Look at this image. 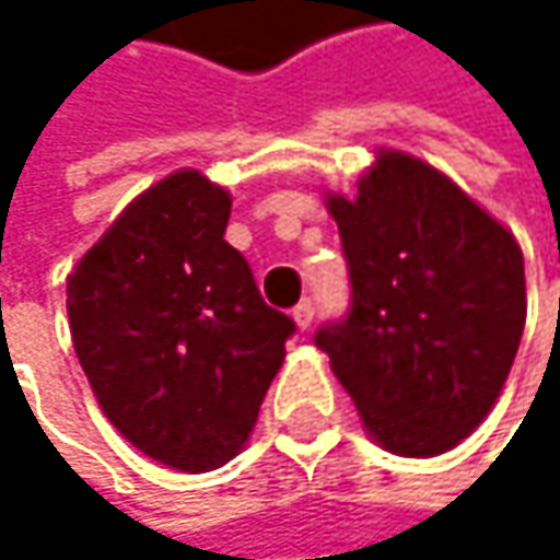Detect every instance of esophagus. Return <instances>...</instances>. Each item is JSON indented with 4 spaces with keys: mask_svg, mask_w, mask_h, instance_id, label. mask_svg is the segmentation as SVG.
I'll use <instances>...</instances> for the list:
<instances>
[{
    "mask_svg": "<svg viewBox=\"0 0 560 560\" xmlns=\"http://www.w3.org/2000/svg\"><path fill=\"white\" fill-rule=\"evenodd\" d=\"M291 317H294V324H298V330H307L311 327V320H314V304L304 298L301 304H294V311H291Z\"/></svg>",
    "mask_w": 560,
    "mask_h": 560,
    "instance_id": "1",
    "label": "esophagus"
}]
</instances>
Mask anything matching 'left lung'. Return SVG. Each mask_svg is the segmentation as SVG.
<instances>
[{"instance_id": "1", "label": "left lung", "mask_w": 560, "mask_h": 560, "mask_svg": "<svg viewBox=\"0 0 560 560\" xmlns=\"http://www.w3.org/2000/svg\"><path fill=\"white\" fill-rule=\"evenodd\" d=\"M350 311L314 334L392 454L457 447L497 405L525 327L515 236L447 174L380 152L357 197L327 194Z\"/></svg>"}]
</instances>
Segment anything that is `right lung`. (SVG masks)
<instances>
[{
    "label": "right lung",
    "instance_id": "obj_1",
    "mask_svg": "<svg viewBox=\"0 0 560 560\" xmlns=\"http://www.w3.org/2000/svg\"><path fill=\"white\" fill-rule=\"evenodd\" d=\"M230 207L200 171H174L67 279L73 350L100 408L132 447L184 474L236 457L294 334L223 240Z\"/></svg>",
    "mask_w": 560,
    "mask_h": 560
}]
</instances>
